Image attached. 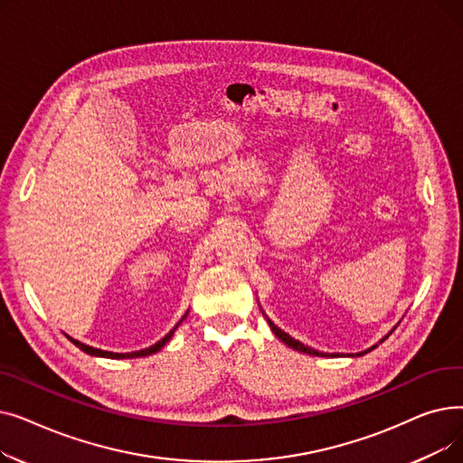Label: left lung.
I'll return each mask as SVG.
<instances>
[{
  "label": "left lung",
  "instance_id": "1",
  "mask_svg": "<svg viewBox=\"0 0 463 463\" xmlns=\"http://www.w3.org/2000/svg\"><path fill=\"white\" fill-rule=\"evenodd\" d=\"M260 311H262V307H260ZM262 315L266 317V321H269V325H270V328H272V332L281 339V342L287 345V347H290V349H295V351H298V353H306V354H309V356H328V358H337V356H345V354H339V353H321V351H315V349H311V347H307V345H304L302 342H298V339H295V337H290L287 332H283L279 326H276L270 319H269V315H266L264 311H262ZM398 326V325H396ZM396 326L388 332L383 339H379V344H383L384 339L391 335L394 330H396ZM379 344H375V345H372L370 349H366V351H360V353H356V354H347V356H362V354H366V353H370V351H373Z\"/></svg>",
  "mask_w": 463,
  "mask_h": 463
}]
</instances>
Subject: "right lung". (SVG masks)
<instances>
[{"mask_svg": "<svg viewBox=\"0 0 463 463\" xmlns=\"http://www.w3.org/2000/svg\"><path fill=\"white\" fill-rule=\"evenodd\" d=\"M187 313H189V309L185 311V315L184 317L180 319V323L170 330L163 339H159L157 344H154L152 347H146V349H140V351H133V353H112V351H101V349H95V347H90V345H86V344H82V342H79V339H72V337H69L71 339V344H75L80 351H84L86 354H91V356H99V358H140V356H150V354H154V353H157V351H161L168 342H170V337L175 335V330L182 325V321L187 317Z\"/></svg>", "mask_w": 463, "mask_h": 463, "instance_id": "add662e5", "label": "right lung"}]
</instances>
